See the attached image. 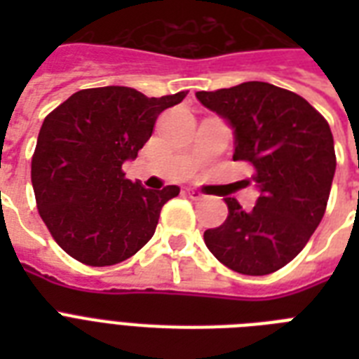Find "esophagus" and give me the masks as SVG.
Here are the masks:
<instances>
[{"label":"esophagus","mask_w":359,"mask_h":359,"mask_svg":"<svg viewBox=\"0 0 359 359\" xmlns=\"http://www.w3.org/2000/svg\"><path fill=\"white\" fill-rule=\"evenodd\" d=\"M186 194H188V197L194 199V201H201V199H205V196H203L201 191L197 190H186Z\"/></svg>","instance_id":"34e87169"}]
</instances>
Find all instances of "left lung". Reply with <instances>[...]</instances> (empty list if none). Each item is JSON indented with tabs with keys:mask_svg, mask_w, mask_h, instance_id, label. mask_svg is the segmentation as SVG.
<instances>
[{
	"mask_svg": "<svg viewBox=\"0 0 359 359\" xmlns=\"http://www.w3.org/2000/svg\"><path fill=\"white\" fill-rule=\"evenodd\" d=\"M196 97L233 128V160L255 168L259 190L251 210L225 197L227 219L205 231V244L238 273L276 272L304 250L326 210L335 175L330 124L306 98L266 81Z\"/></svg>",
	"mask_w": 359,
	"mask_h": 359,
	"instance_id": "obj_1",
	"label": "left lung"
}]
</instances>
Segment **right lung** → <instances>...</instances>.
Returning <instances> with one entry per match:
<instances>
[{
	"label": "right lung",
	"instance_id": "right-lung-1",
	"mask_svg": "<svg viewBox=\"0 0 359 359\" xmlns=\"http://www.w3.org/2000/svg\"><path fill=\"white\" fill-rule=\"evenodd\" d=\"M188 91L149 98L132 87L81 89L48 115L31 160L36 208L53 240L76 261L109 266L143 248L179 186L147 190L124 179L163 109Z\"/></svg>",
	"mask_w": 359,
	"mask_h": 359
}]
</instances>
